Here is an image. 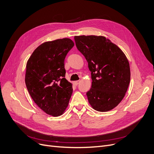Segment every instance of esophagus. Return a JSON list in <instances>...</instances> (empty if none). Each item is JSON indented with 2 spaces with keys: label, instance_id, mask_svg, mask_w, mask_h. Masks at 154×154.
I'll return each mask as SVG.
<instances>
[{
  "label": "esophagus",
  "instance_id": "obj_1",
  "mask_svg": "<svg viewBox=\"0 0 154 154\" xmlns=\"http://www.w3.org/2000/svg\"><path fill=\"white\" fill-rule=\"evenodd\" d=\"M80 80H77V81H75V82H74V84H75V85H77L80 83Z\"/></svg>",
  "mask_w": 154,
  "mask_h": 154
}]
</instances>
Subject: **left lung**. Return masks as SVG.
<instances>
[{
  "label": "left lung",
  "instance_id": "left-lung-1",
  "mask_svg": "<svg viewBox=\"0 0 154 154\" xmlns=\"http://www.w3.org/2000/svg\"><path fill=\"white\" fill-rule=\"evenodd\" d=\"M74 40L91 72L92 86L86 94L88 102L97 111L112 110L122 101L130 83L126 56L103 36H75Z\"/></svg>",
  "mask_w": 154,
  "mask_h": 154
}]
</instances>
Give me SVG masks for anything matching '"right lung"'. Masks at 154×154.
Listing matches in <instances>:
<instances>
[{
  "label": "right lung",
  "mask_w": 154,
  "mask_h": 154,
  "mask_svg": "<svg viewBox=\"0 0 154 154\" xmlns=\"http://www.w3.org/2000/svg\"><path fill=\"white\" fill-rule=\"evenodd\" d=\"M74 43L67 38L39 45L27 63L25 82L32 99L48 115L59 116L68 106L72 85L65 78V58Z\"/></svg>",
  "instance_id": "obj_1"
}]
</instances>
